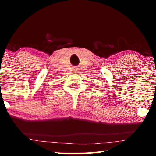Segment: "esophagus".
<instances>
[{"instance_id": "esophagus-1", "label": "esophagus", "mask_w": 156, "mask_h": 156, "mask_svg": "<svg viewBox=\"0 0 156 156\" xmlns=\"http://www.w3.org/2000/svg\"><path fill=\"white\" fill-rule=\"evenodd\" d=\"M73 70L74 72H78V69H77V68H74Z\"/></svg>"}]
</instances>
